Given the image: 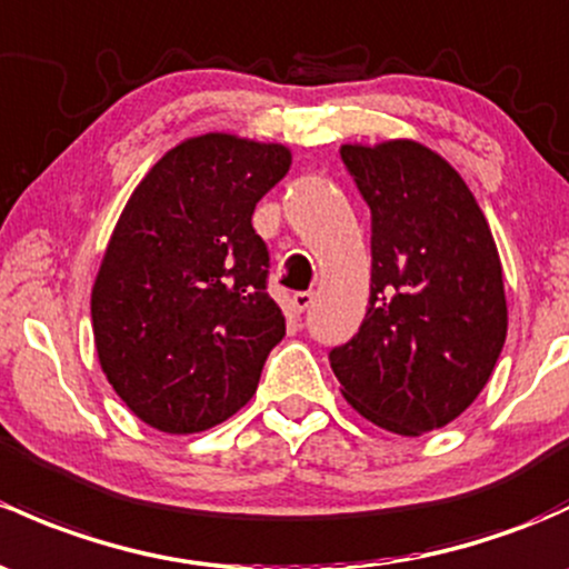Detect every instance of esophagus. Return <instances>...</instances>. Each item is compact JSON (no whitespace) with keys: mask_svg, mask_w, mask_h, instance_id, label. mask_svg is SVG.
<instances>
[{"mask_svg":"<svg viewBox=\"0 0 569 569\" xmlns=\"http://www.w3.org/2000/svg\"><path fill=\"white\" fill-rule=\"evenodd\" d=\"M310 305H313V291H297V295L291 297V308H295V313H305Z\"/></svg>","mask_w":569,"mask_h":569,"instance_id":"1","label":"esophagus"}]
</instances>
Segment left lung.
<instances>
[{
    "label": "left lung",
    "mask_w": 569,
    "mask_h": 569,
    "mask_svg": "<svg viewBox=\"0 0 569 569\" xmlns=\"http://www.w3.org/2000/svg\"><path fill=\"white\" fill-rule=\"evenodd\" d=\"M370 207V300L330 351L343 398L400 436L445 428L488 385L507 338L501 261L460 174L417 141L343 143Z\"/></svg>",
    "instance_id": "obj_1"
}]
</instances>
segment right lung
<instances>
[{"instance_id": "add662e5", "label": "right lung", "mask_w": 569, "mask_h": 569, "mask_svg": "<svg viewBox=\"0 0 569 569\" xmlns=\"http://www.w3.org/2000/svg\"><path fill=\"white\" fill-rule=\"evenodd\" d=\"M289 166L280 143L207 133L130 196L94 280L92 330L106 379L147 426L199 433L253 398L286 319L250 220Z\"/></svg>"}]
</instances>
